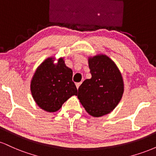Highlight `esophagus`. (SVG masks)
<instances>
[{"instance_id": "obj_1", "label": "esophagus", "mask_w": 156, "mask_h": 156, "mask_svg": "<svg viewBox=\"0 0 156 156\" xmlns=\"http://www.w3.org/2000/svg\"><path fill=\"white\" fill-rule=\"evenodd\" d=\"M80 84H81V82H80V83H77L76 84V87H77V89L79 88V87H80Z\"/></svg>"}]
</instances>
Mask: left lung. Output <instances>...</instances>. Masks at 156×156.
Returning a JSON list of instances; mask_svg holds the SVG:
<instances>
[{
	"mask_svg": "<svg viewBox=\"0 0 156 156\" xmlns=\"http://www.w3.org/2000/svg\"><path fill=\"white\" fill-rule=\"evenodd\" d=\"M92 78L78 88V99L92 117L110 113L120 101L124 92L122 77L117 65L105 55L89 58Z\"/></svg>",
	"mask_w": 156,
	"mask_h": 156,
	"instance_id": "obj_1",
	"label": "left lung"
}]
</instances>
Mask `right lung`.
<instances>
[{
	"label": "right lung",
	"mask_w": 156,
	"mask_h": 156,
	"mask_svg": "<svg viewBox=\"0 0 156 156\" xmlns=\"http://www.w3.org/2000/svg\"><path fill=\"white\" fill-rule=\"evenodd\" d=\"M31 91L37 104L48 112L58 111L78 93L72 69L65 65L63 58L55 64L53 58H48L37 68L31 80Z\"/></svg>",
	"instance_id": "obj_1"
}]
</instances>
